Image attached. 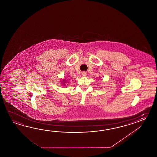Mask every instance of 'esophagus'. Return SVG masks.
<instances>
[{"label":"esophagus","mask_w":157,"mask_h":157,"mask_svg":"<svg viewBox=\"0 0 157 157\" xmlns=\"http://www.w3.org/2000/svg\"><path fill=\"white\" fill-rule=\"evenodd\" d=\"M81 75H82V76H86L87 73L86 72L83 71V72H82Z\"/></svg>","instance_id":"esophagus-1"}]
</instances>
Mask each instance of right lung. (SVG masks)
<instances>
[{"instance_id":"right-lung-1","label":"right lung","mask_w":157,"mask_h":157,"mask_svg":"<svg viewBox=\"0 0 157 157\" xmlns=\"http://www.w3.org/2000/svg\"><path fill=\"white\" fill-rule=\"evenodd\" d=\"M65 81H63V82H62V84H63V85H64V83H65Z\"/></svg>"}]
</instances>
